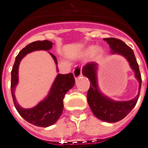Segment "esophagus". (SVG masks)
Segmentation results:
<instances>
[{
	"label": "esophagus",
	"instance_id": "1",
	"mask_svg": "<svg viewBox=\"0 0 148 148\" xmlns=\"http://www.w3.org/2000/svg\"><path fill=\"white\" fill-rule=\"evenodd\" d=\"M82 67L80 66V65H78V66H75V68L73 70V73L74 75V77H75V79L78 78L79 77L82 75Z\"/></svg>",
	"mask_w": 148,
	"mask_h": 148
}]
</instances>
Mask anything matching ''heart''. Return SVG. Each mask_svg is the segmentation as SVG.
<instances>
[{
    "label": "heart",
    "mask_w": 148,
    "mask_h": 148,
    "mask_svg": "<svg viewBox=\"0 0 148 148\" xmlns=\"http://www.w3.org/2000/svg\"><path fill=\"white\" fill-rule=\"evenodd\" d=\"M90 51H92V50H93V48H90ZM95 53H97V54H99V53H101V49H95Z\"/></svg>",
    "instance_id": "heart-1"
}]
</instances>
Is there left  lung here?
I'll use <instances>...</instances> for the list:
<instances>
[{
	"label": "left lung",
	"instance_id": "1",
	"mask_svg": "<svg viewBox=\"0 0 148 148\" xmlns=\"http://www.w3.org/2000/svg\"><path fill=\"white\" fill-rule=\"evenodd\" d=\"M110 45L113 53H118L127 59L131 68L135 72L136 78L139 82V91L135 99L127 101H115L105 97L98 89L96 81L97 64L88 63L82 69V74L90 81V87L87 91V101L90 109L99 119L113 123L124 119L136 104L140 94L142 77L133 49L121 40L115 38H104Z\"/></svg>",
	"mask_w": 148,
	"mask_h": 148
}]
</instances>
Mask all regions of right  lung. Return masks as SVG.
Here are the masks:
<instances>
[{
	"label": "right lung",
	"mask_w": 148,
	"mask_h": 148,
	"mask_svg": "<svg viewBox=\"0 0 148 148\" xmlns=\"http://www.w3.org/2000/svg\"><path fill=\"white\" fill-rule=\"evenodd\" d=\"M53 47V43L49 40H37L30 43L22 49L15 58V61L11 72V92L13 102L18 113L26 121L38 127H46L53 125L59 119L64 108L63 100L65 94L75 84V78L72 73L68 74H58L51 88L49 95L43 101L39 103L35 108L23 109L16 102L15 97V88L18 81V66L22 58L27 53L32 51L44 49L49 50ZM56 64V56L50 53Z\"/></svg>",
	"instance_id": "right-lung-1"
}]
</instances>
